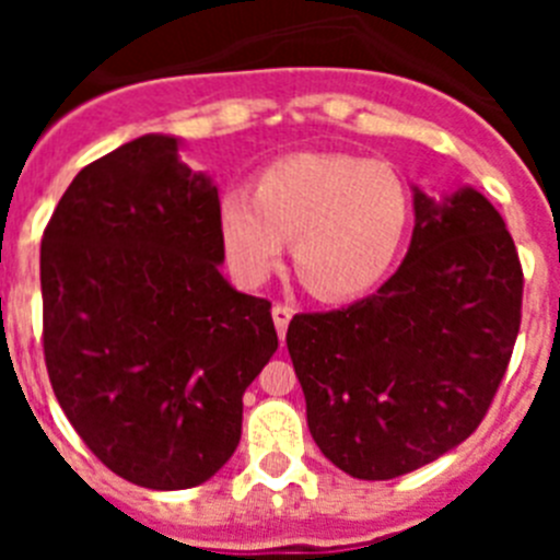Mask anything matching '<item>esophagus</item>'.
<instances>
[{"mask_svg":"<svg viewBox=\"0 0 560 560\" xmlns=\"http://www.w3.org/2000/svg\"><path fill=\"white\" fill-rule=\"evenodd\" d=\"M271 316H275L277 336H280V341H283L285 339V330H289L291 316H294V308H289V305H275V308H271Z\"/></svg>","mask_w":560,"mask_h":560,"instance_id":"34e87169","label":"esophagus"}]
</instances>
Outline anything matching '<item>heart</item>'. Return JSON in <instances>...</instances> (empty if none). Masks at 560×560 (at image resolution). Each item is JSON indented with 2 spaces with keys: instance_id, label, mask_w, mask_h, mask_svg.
Wrapping results in <instances>:
<instances>
[{
  "instance_id": "1",
  "label": "heart",
  "mask_w": 560,
  "mask_h": 560,
  "mask_svg": "<svg viewBox=\"0 0 560 560\" xmlns=\"http://www.w3.org/2000/svg\"><path fill=\"white\" fill-rule=\"evenodd\" d=\"M409 224V190L387 162L355 153H294L257 173L252 196L219 201L224 255L244 283L291 260L305 289L350 300L373 289L398 257Z\"/></svg>"
}]
</instances>
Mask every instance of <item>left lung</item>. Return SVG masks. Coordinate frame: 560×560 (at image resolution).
Masks as SVG:
<instances>
[{
  "label": "left lung",
  "mask_w": 560,
  "mask_h": 560,
  "mask_svg": "<svg viewBox=\"0 0 560 560\" xmlns=\"http://www.w3.org/2000/svg\"><path fill=\"white\" fill-rule=\"evenodd\" d=\"M409 252L387 283L285 334L311 438L355 479H393L482 423L522 323V264L474 187L434 201L415 187Z\"/></svg>",
  "instance_id": "left-lung-1"
}]
</instances>
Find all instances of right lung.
I'll return each instance as SVG.
<instances>
[{"instance_id": "1", "label": "right lung", "mask_w": 560, "mask_h": 560, "mask_svg": "<svg viewBox=\"0 0 560 560\" xmlns=\"http://www.w3.org/2000/svg\"><path fill=\"white\" fill-rule=\"evenodd\" d=\"M145 133L83 167L42 237L44 361L106 468L153 491L207 482L277 350L271 303L221 275L219 187Z\"/></svg>"}]
</instances>
